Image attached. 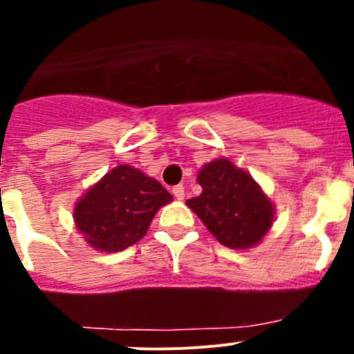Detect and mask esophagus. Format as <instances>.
I'll use <instances>...</instances> for the list:
<instances>
[{
    "label": "esophagus",
    "mask_w": 354,
    "mask_h": 354,
    "mask_svg": "<svg viewBox=\"0 0 354 354\" xmlns=\"http://www.w3.org/2000/svg\"><path fill=\"white\" fill-rule=\"evenodd\" d=\"M173 195L178 198V201H183V197H185L183 185H176V187H173Z\"/></svg>",
    "instance_id": "1"
}]
</instances>
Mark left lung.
Masks as SVG:
<instances>
[{"label": "left lung", "instance_id": "8db88e82", "mask_svg": "<svg viewBox=\"0 0 354 354\" xmlns=\"http://www.w3.org/2000/svg\"><path fill=\"white\" fill-rule=\"evenodd\" d=\"M197 180L202 194L188 198L187 205L223 245L247 249L266 235L273 205L249 174L218 159L202 167Z\"/></svg>", "mask_w": 354, "mask_h": 354}]
</instances>
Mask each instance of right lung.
Masks as SVG:
<instances>
[{
  "mask_svg": "<svg viewBox=\"0 0 354 354\" xmlns=\"http://www.w3.org/2000/svg\"><path fill=\"white\" fill-rule=\"evenodd\" d=\"M171 201L159 181L122 164L77 202L75 226L95 249L118 252L143 239L156 212Z\"/></svg>",
  "mask_w": 354,
  "mask_h": 354,
  "instance_id": "right-lung-1",
  "label": "right lung"
}]
</instances>
